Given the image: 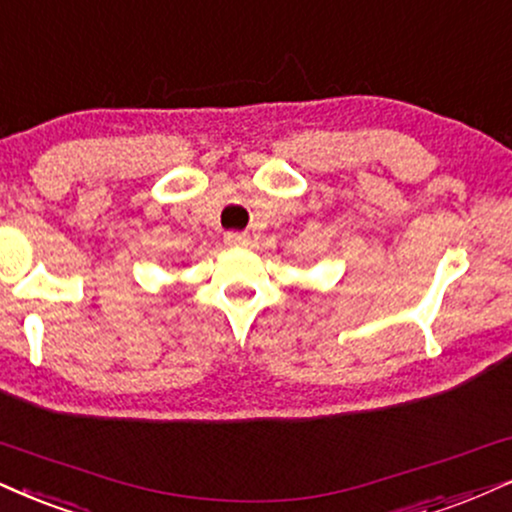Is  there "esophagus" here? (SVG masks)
<instances>
[{"label":"esophagus","instance_id":"obj_1","mask_svg":"<svg viewBox=\"0 0 512 512\" xmlns=\"http://www.w3.org/2000/svg\"><path fill=\"white\" fill-rule=\"evenodd\" d=\"M225 244L232 246V249H246L251 244V237L246 232H227Z\"/></svg>","mask_w":512,"mask_h":512}]
</instances>
